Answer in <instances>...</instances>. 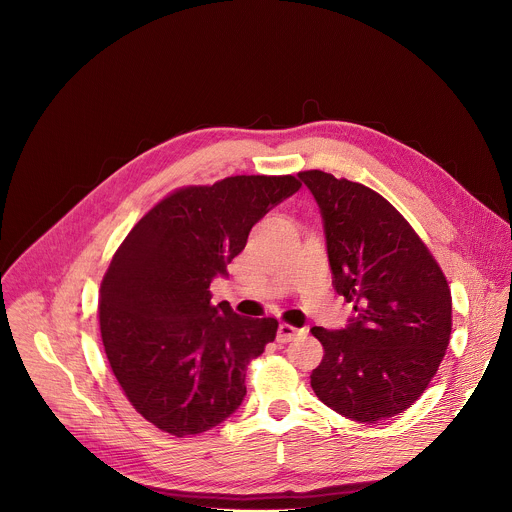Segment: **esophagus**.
<instances>
[{"label": "esophagus", "instance_id": "esophagus-1", "mask_svg": "<svg viewBox=\"0 0 512 512\" xmlns=\"http://www.w3.org/2000/svg\"><path fill=\"white\" fill-rule=\"evenodd\" d=\"M305 329H297L293 325H287V323H281L279 325V331H277V341L279 343H289L293 339H297L299 335H303Z\"/></svg>", "mask_w": 512, "mask_h": 512}]
</instances>
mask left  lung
<instances>
[{"instance_id":"left-lung-1","label":"left lung","mask_w":512,"mask_h":512,"mask_svg":"<svg viewBox=\"0 0 512 512\" xmlns=\"http://www.w3.org/2000/svg\"><path fill=\"white\" fill-rule=\"evenodd\" d=\"M299 179L323 217L335 291L355 309L345 329H311L325 349L311 387L347 419H391L437 375L451 339V289L415 229L377 191L319 169Z\"/></svg>"}]
</instances>
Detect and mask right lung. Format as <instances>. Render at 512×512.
<instances>
[{"mask_svg":"<svg viewBox=\"0 0 512 512\" xmlns=\"http://www.w3.org/2000/svg\"><path fill=\"white\" fill-rule=\"evenodd\" d=\"M293 175H235L183 187L125 237L99 289V327L111 371L135 411L175 435L205 433L247 395L251 359L275 341L277 319L211 305L249 231L297 193Z\"/></svg>","mask_w":512,"mask_h":512,"instance_id":"right-lung-1","label":"right lung"}]
</instances>
